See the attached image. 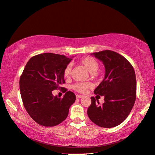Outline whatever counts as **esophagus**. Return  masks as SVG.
Returning a JSON list of instances; mask_svg holds the SVG:
<instances>
[{
	"label": "esophagus",
	"instance_id": "esophagus-1",
	"mask_svg": "<svg viewBox=\"0 0 155 155\" xmlns=\"http://www.w3.org/2000/svg\"><path fill=\"white\" fill-rule=\"evenodd\" d=\"M76 97H77V99H79V98H81V97H83V96H82V95H77Z\"/></svg>",
	"mask_w": 155,
	"mask_h": 155
}]
</instances>
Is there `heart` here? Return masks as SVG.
<instances>
[{"label": "heart", "instance_id": "1", "mask_svg": "<svg viewBox=\"0 0 155 155\" xmlns=\"http://www.w3.org/2000/svg\"><path fill=\"white\" fill-rule=\"evenodd\" d=\"M81 63L91 73L96 72L99 67L98 63L96 59L90 57L82 58L81 60ZM71 69H72V65L71 64L67 65L64 69V72H63L65 77H68L71 74ZM91 87H92V84L90 82H78L73 86V88L78 92L84 93L87 90V89L91 88Z\"/></svg>", "mask_w": 155, "mask_h": 155}]
</instances>
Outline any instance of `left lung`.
Returning <instances> with one entry per match:
<instances>
[{
	"mask_svg": "<svg viewBox=\"0 0 155 155\" xmlns=\"http://www.w3.org/2000/svg\"><path fill=\"white\" fill-rule=\"evenodd\" d=\"M91 55L101 61L105 67L104 79L94 92L104 96L105 102L99 105V101L92 97L87 113L96 125L113 128L121 124L133 108L136 97V74L130 63L115 51L104 50Z\"/></svg>",
	"mask_w": 155,
	"mask_h": 155,
	"instance_id": "obj_1",
	"label": "left lung"
}]
</instances>
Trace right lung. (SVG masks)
Here are the masks:
<instances>
[{
    "mask_svg": "<svg viewBox=\"0 0 155 155\" xmlns=\"http://www.w3.org/2000/svg\"><path fill=\"white\" fill-rule=\"evenodd\" d=\"M65 55L41 54L27 63L19 80L23 105L29 116L38 124L55 126L65 120L75 94L67 92L63 98L54 96L52 91L65 83L64 69L72 60Z\"/></svg>",
    "mask_w": 155,
    "mask_h": 155,
    "instance_id": "1",
    "label": "right lung"
}]
</instances>
